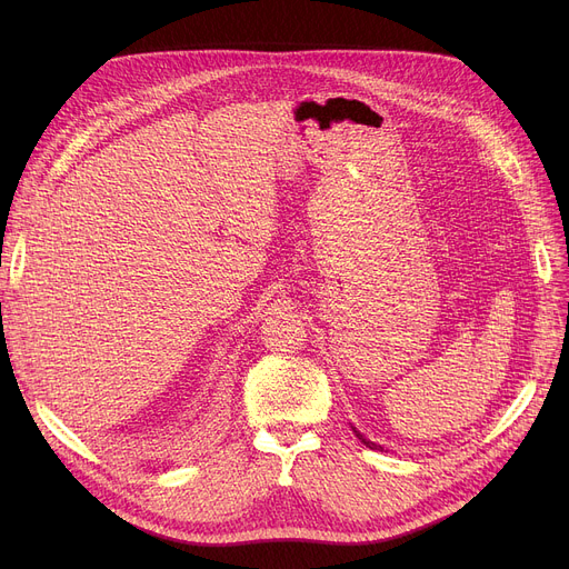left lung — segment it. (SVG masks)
Segmentation results:
<instances>
[{
    "instance_id": "1",
    "label": "left lung",
    "mask_w": 569,
    "mask_h": 569,
    "mask_svg": "<svg viewBox=\"0 0 569 569\" xmlns=\"http://www.w3.org/2000/svg\"><path fill=\"white\" fill-rule=\"evenodd\" d=\"M352 431H355V429H352ZM355 436H357V438H360V442H365V445H367V447H369V450H382V447H380V445H376V442H371V440H367V438H365V436H362V433H360V431H355Z\"/></svg>"
}]
</instances>
